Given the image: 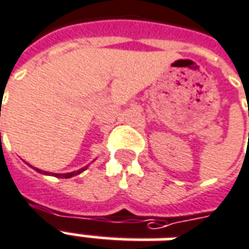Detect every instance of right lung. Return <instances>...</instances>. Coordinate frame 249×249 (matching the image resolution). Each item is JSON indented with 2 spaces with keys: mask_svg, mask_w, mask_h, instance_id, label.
<instances>
[{
  "mask_svg": "<svg viewBox=\"0 0 249 249\" xmlns=\"http://www.w3.org/2000/svg\"><path fill=\"white\" fill-rule=\"evenodd\" d=\"M35 170L37 171V173L40 174H44V175H53V177H56V178H71V177H75V175H78V174L83 173L86 168H88V166L83 167V168H79L78 171H72V173H67V174H55V173H48V171H43V170H39V168H36V167H34Z\"/></svg>",
  "mask_w": 249,
  "mask_h": 249,
  "instance_id": "1",
  "label": "right lung"
}]
</instances>
